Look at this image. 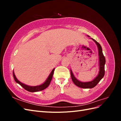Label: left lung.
Segmentation results:
<instances>
[{
  "label": "left lung",
  "mask_w": 121,
  "mask_h": 121,
  "mask_svg": "<svg viewBox=\"0 0 121 121\" xmlns=\"http://www.w3.org/2000/svg\"><path fill=\"white\" fill-rule=\"evenodd\" d=\"M87 36L89 37L88 35H87ZM90 39H92V40H93L97 46L99 57V71L97 76L92 81L86 82H83L80 81L79 80H78L75 77L71 69V75L73 82H74V83L76 86H77L79 87L82 88H92L94 87L97 85L98 82L104 77V65L105 64V58L104 56L103 52H102L101 46L99 44V43H98L96 40H95L93 38H90Z\"/></svg>",
  "instance_id": "left-lung-1"
}]
</instances>
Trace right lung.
Instances as JSON below:
<instances>
[{
  "label": "right lung",
  "instance_id": "obj_1",
  "mask_svg": "<svg viewBox=\"0 0 121 121\" xmlns=\"http://www.w3.org/2000/svg\"><path fill=\"white\" fill-rule=\"evenodd\" d=\"M54 69H52V72L50 73V74H49V75L48 76V77H47V79L46 80V81L44 82L43 84H41V85H38V86H31L26 85V84L21 82L16 78V77L15 75H14V73L13 71V78H14V80H15V81L17 83L19 84L22 87H23L25 90H26L28 91H29V92H37V91H41V90L45 89V88H46L49 85L50 82L52 80L53 75V72H54Z\"/></svg>",
  "mask_w": 121,
  "mask_h": 121
}]
</instances>
